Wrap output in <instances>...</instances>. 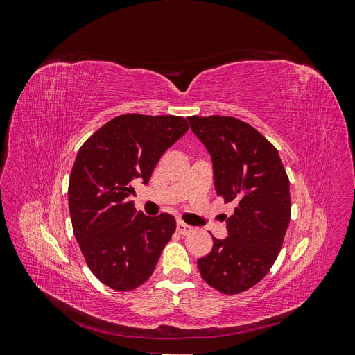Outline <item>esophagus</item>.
<instances>
[{
	"instance_id": "34e87169",
	"label": "esophagus",
	"mask_w": 355,
	"mask_h": 355,
	"mask_svg": "<svg viewBox=\"0 0 355 355\" xmlns=\"http://www.w3.org/2000/svg\"><path fill=\"white\" fill-rule=\"evenodd\" d=\"M192 227H189V225H187L185 222H182V220H178V223H176V231L180 234V235H188L189 232H192Z\"/></svg>"
}]
</instances>
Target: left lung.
<instances>
[{"instance_id": "obj_1", "label": "left lung", "mask_w": 355, "mask_h": 355, "mask_svg": "<svg viewBox=\"0 0 355 355\" xmlns=\"http://www.w3.org/2000/svg\"><path fill=\"white\" fill-rule=\"evenodd\" d=\"M211 157L216 194L235 202L228 237L214 239L198 259L209 286L225 295L253 287L271 270L290 220L288 178L278 151L252 125L232 116H188Z\"/></svg>"}]
</instances>
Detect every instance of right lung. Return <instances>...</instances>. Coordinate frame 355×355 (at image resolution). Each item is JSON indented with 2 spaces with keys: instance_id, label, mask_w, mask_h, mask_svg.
Wrapping results in <instances>:
<instances>
[{
  "instance_id": "right-lung-1",
  "label": "right lung",
  "mask_w": 355,
  "mask_h": 355,
  "mask_svg": "<svg viewBox=\"0 0 355 355\" xmlns=\"http://www.w3.org/2000/svg\"><path fill=\"white\" fill-rule=\"evenodd\" d=\"M188 128L175 115H120L92 135L75 158L68 189L73 235L90 271L118 292L153 275L176 230L171 214L146 216L130 196Z\"/></svg>"
}]
</instances>
